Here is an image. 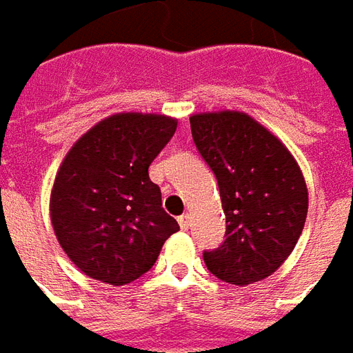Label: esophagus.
I'll return each instance as SVG.
<instances>
[{"label":"esophagus","mask_w":353,"mask_h":353,"mask_svg":"<svg viewBox=\"0 0 353 353\" xmlns=\"http://www.w3.org/2000/svg\"><path fill=\"white\" fill-rule=\"evenodd\" d=\"M190 222H192V216H190L188 212H184V214H181V216H179V224H181L182 230H188Z\"/></svg>","instance_id":"34e87169"}]
</instances>
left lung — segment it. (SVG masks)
I'll return each mask as SVG.
<instances>
[{
    "instance_id": "1",
    "label": "left lung",
    "mask_w": 353,
    "mask_h": 353,
    "mask_svg": "<svg viewBox=\"0 0 353 353\" xmlns=\"http://www.w3.org/2000/svg\"><path fill=\"white\" fill-rule=\"evenodd\" d=\"M196 148L216 176L226 239L203 261L212 276L251 285L291 254L308 214V188L283 142L243 112L190 117Z\"/></svg>"
}]
</instances>
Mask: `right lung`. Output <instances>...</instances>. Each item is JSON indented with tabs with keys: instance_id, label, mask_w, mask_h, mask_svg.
I'll return each mask as SVG.
<instances>
[{
	"instance_id": "right-lung-1",
	"label": "right lung",
	"mask_w": 353,
	"mask_h": 353,
	"mask_svg": "<svg viewBox=\"0 0 353 353\" xmlns=\"http://www.w3.org/2000/svg\"><path fill=\"white\" fill-rule=\"evenodd\" d=\"M176 131L159 114H116L70 148L51 190L54 236L85 276L127 285L146 274L176 221L148 167Z\"/></svg>"
}]
</instances>
